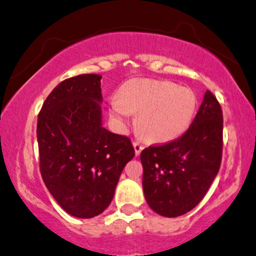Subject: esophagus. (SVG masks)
<instances>
[{"label":"esophagus","instance_id":"1","mask_svg":"<svg viewBox=\"0 0 256 256\" xmlns=\"http://www.w3.org/2000/svg\"><path fill=\"white\" fill-rule=\"evenodd\" d=\"M134 151H136V156H138V154H140V152H142V150L144 148V146H142V144L140 142H134Z\"/></svg>","mask_w":256,"mask_h":256}]
</instances>
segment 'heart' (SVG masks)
<instances>
[{"mask_svg": "<svg viewBox=\"0 0 256 256\" xmlns=\"http://www.w3.org/2000/svg\"><path fill=\"white\" fill-rule=\"evenodd\" d=\"M198 100L190 88L168 80L134 78L125 82L119 94L111 96L108 112L125 125L138 114L137 126L148 140L165 142L179 138L192 124Z\"/></svg>", "mask_w": 256, "mask_h": 256, "instance_id": "heart-1", "label": "heart"}]
</instances>
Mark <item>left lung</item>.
Wrapping results in <instances>:
<instances>
[{
  "mask_svg": "<svg viewBox=\"0 0 256 256\" xmlns=\"http://www.w3.org/2000/svg\"><path fill=\"white\" fill-rule=\"evenodd\" d=\"M222 130V110L216 97L207 90L185 134L142 150V188L156 213L179 216L202 202L220 170Z\"/></svg>",
  "mask_w": 256,
  "mask_h": 256,
  "instance_id": "8db88e82",
  "label": "left lung"
}]
</instances>
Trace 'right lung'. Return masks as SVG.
<instances>
[{"instance_id":"obj_1","label":"right lung","mask_w":256,"mask_h":256,"mask_svg":"<svg viewBox=\"0 0 256 256\" xmlns=\"http://www.w3.org/2000/svg\"><path fill=\"white\" fill-rule=\"evenodd\" d=\"M100 80L86 74L60 82L37 119L43 182L66 212L83 219L110 205L122 168L134 156L130 138L102 126Z\"/></svg>"}]
</instances>
